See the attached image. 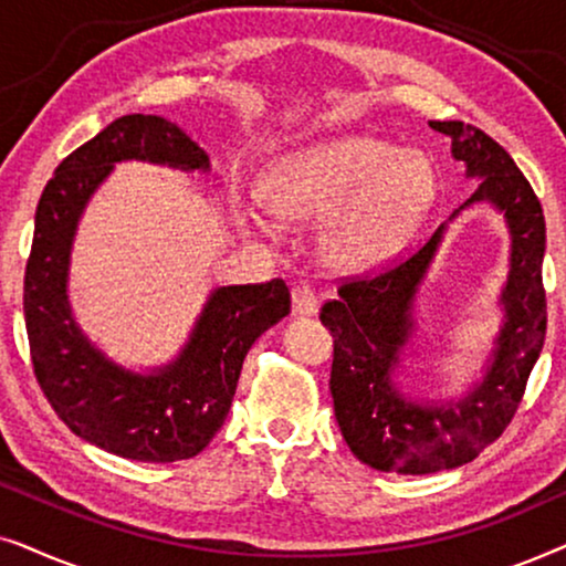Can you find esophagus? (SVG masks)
<instances>
[{
    "mask_svg": "<svg viewBox=\"0 0 566 566\" xmlns=\"http://www.w3.org/2000/svg\"><path fill=\"white\" fill-rule=\"evenodd\" d=\"M291 308H293V314H296V316L316 314L319 304H316V293H314L312 285H296V289H293Z\"/></svg>",
    "mask_w": 566,
    "mask_h": 566,
    "instance_id": "obj_1",
    "label": "esophagus"
}]
</instances>
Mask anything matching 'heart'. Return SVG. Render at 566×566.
<instances>
[{
	"mask_svg": "<svg viewBox=\"0 0 566 566\" xmlns=\"http://www.w3.org/2000/svg\"><path fill=\"white\" fill-rule=\"evenodd\" d=\"M436 175L417 151L370 136H339L283 154L262 198L283 219L327 216L322 250L335 268L360 270L391 258L428 211Z\"/></svg>",
	"mask_w": 566,
	"mask_h": 566,
	"instance_id": "1",
	"label": "heart"
}]
</instances>
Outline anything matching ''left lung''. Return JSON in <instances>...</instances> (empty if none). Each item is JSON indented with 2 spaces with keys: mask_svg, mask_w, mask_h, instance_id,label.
Instances as JSON below:
<instances>
[{
  "mask_svg": "<svg viewBox=\"0 0 566 566\" xmlns=\"http://www.w3.org/2000/svg\"><path fill=\"white\" fill-rule=\"evenodd\" d=\"M451 138V154L467 165L479 188L471 203H492L510 229V273L500 304L505 308L482 384L467 397L430 405L412 401L394 384L401 347L415 332V296L443 242L446 223L412 258L370 277L339 285V298L322 306L319 319L335 337L329 391L350 451L370 469L432 474L476 459L513 420L546 337V291L541 281L546 221L541 203L513 157L469 123L436 120Z\"/></svg>",
  "mask_w": 566,
  "mask_h": 566,
  "instance_id": "left-lung-1",
  "label": "left lung"
}]
</instances>
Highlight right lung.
<instances>
[{
  "mask_svg": "<svg viewBox=\"0 0 566 566\" xmlns=\"http://www.w3.org/2000/svg\"><path fill=\"white\" fill-rule=\"evenodd\" d=\"M208 172V154L159 115H123L56 167L35 211L25 268V327L38 384L69 430L130 461L198 455L227 420L244 355L291 312L281 277L223 285L208 296L180 355L151 374L118 366L87 339L69 304V254L76 223L118 161Z\"/></svg>",
  "mask_w": 566,
  "mask_h": 566,
  "instance_id": "right-lung-1",
  "label": "right lung"
}]
</instances>
